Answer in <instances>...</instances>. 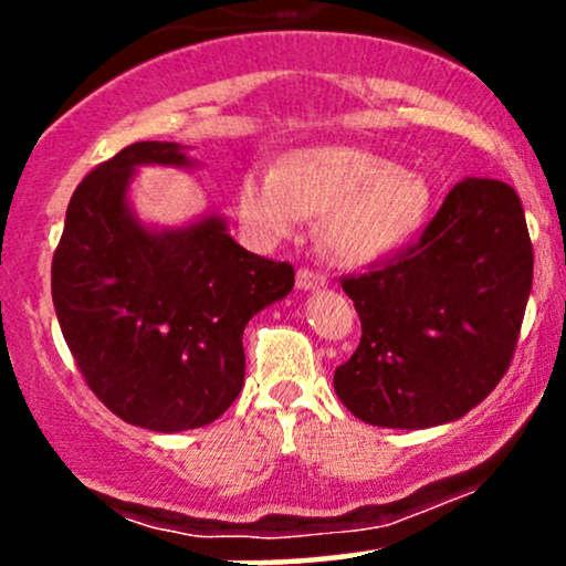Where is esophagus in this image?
I'll use <instances>...</instances> for the list:
<instances>
[{
    "label": "esophagus",
    "instance_id": "1",
    "mask_svg": "<svg viewBox=\"0 0 566 566\" xmlns=\"http://www.w3.org/2000/svg\"><path fill=\"white\" fill-rule=\"evenodd\" d=\"M295 282L301 290H322L324 284H327V276L319 274V271H314V269H301L297 271Z\"/></svg>",
    "mask_w": 566,
    "mask_h": 566
}]
</instances>
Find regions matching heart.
Returning a JSON list of instances; mask_svg holds the SVG:
<instances>
[{
    "label": "heart",
    "instance_id": "1",
    "mask_svg": "<svg viewBox=\"0 0 566 566\" xmlns=\"http://www.w3.org/2000/svg\"><path fill=\"white\" fill-rule=\"evenodd\" d=\"M431 186L380 154L356 146L292 151L276 167H250L237 212L252 242L271 247L322 216L319 242L337 263L359 265L396 250L423 229Z\"/></svg>",
    "mask_w": 566,
    "mask_h": 566
}]
</instances>
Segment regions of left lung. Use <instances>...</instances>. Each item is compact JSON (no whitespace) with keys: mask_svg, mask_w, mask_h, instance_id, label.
Wrapping results in <instances>:
<instances>
[{"mask_svg":"<svg viewBox=\"0 0 566 566\" xmlns=\"http://www.w3.org/2000/svg\"><path fill=\"white\" fill-rule=\"evenodd\" d=\"M524 207L503 180L465 178L420 233L367 274L343 276L361 340L335 394L369 426L463 418L509 369L532 290Z\"/></svg>","mask_w":566,"mask_h":566,"instance_id":"obj_1","label":"left lung"}]
</instances>
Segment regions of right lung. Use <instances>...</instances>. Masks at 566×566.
Masks as SVG:
<instances>
[{"label":"right lung","instance_id":"right-lung-1","mask_svg":"<svg viewBox=\"0 0 566 566\" xmlns=\"http://www.w3.org/2000/svg\"><path fill=\"white\" fill-rule=\"evenodd\" d=\"M140 165L191 159L178 143L140 140L76 186L53 255V303L90 391L125 423L175 433L233 405L247 322L287 295L295 269L247 252L220 216L146 229L127 205Z\"/></svg>","mask_w":566,"mask_h":566}]
</instances>
